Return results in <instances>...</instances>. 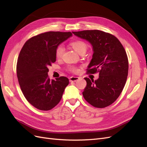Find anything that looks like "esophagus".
Wrapping results in <instances>:
<instances>
[{
    "instance_id": "1",
    "label": "esophagus",
    "mask_w": 147,
    "mask_h": 147,
    "mask_svg": "<svg viewBox=\"0 0 147 147\" xmlns=\"http://www.w3.org/2000/svg\"><path fill=\"white\" fill-rule=\"evenodd\" d=\"M79 78H80L77 77H72L69 78V81L70 82H75L76 81L78 80Z\"/></svg>"
}]
</instances>
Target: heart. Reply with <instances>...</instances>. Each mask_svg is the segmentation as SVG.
<instances>
[{
    "instance_id": "obj_1",
    "label": "heart",
    "mask_w": 147,
    "mask_h": 147,
    "mask_svg": "<svg viewBox=\"0 0 147 147\" xmlns=\"http://www.w3.org/2000/svg\"><path fill=\"white\" fill-rule=\"evenodd\" d=\"M70 46L72 47V48L74 49V50L76 51L77 53L80 55V53H83V52H86L87 50V45L86 44L84 43L83 41L81 40H77V41H74L70 43ZM64 53V47L63 45H59L56 49L55 51V55L56 58L57 59H60L63 57ZM70 71H72L73 72H78V69H77L76 67H70Z\"/></svg>"
}]
</instances>
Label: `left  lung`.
<instances>
[{"mask_svg":"<svg viewBox=\"0 0 147 147\" xmlns=\"http://www.w3.org/2000/svg\"><path fill=\"white\" fill-rule=\"evenodd\" d=\"M72 33L92 47L93 55L87 72H99L95 81L84 78L87 84L83 92L84 98L95 107H106L118 99L126 84L129 64L125 50L116 37L103 31L87 30Z\"/></svg>","mask_w":147,"mask_h":147,"instance_id":"left-lung-1","label":"left lung"}]
</instances>
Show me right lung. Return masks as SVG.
Wrapping results in <instances>:
<instances>
[{"label": "right lung", "mask_w": 147, "mask_h": 147, "mask_svg": "<svg viewBox=\"0 0 147 147\" xmlns=\"http://www.w3.org/2000/svg\"><path fill=\"white\" fill-rule=\"evenodd\" d=\"M72 36L70 32H47L29 39L22 48L16 65L21 91L29 103L41 110H50L60 102L69 79L48 77V67L56 62L55 51Z\"/></svg>", "instance_id": "1"}]
</instances>
